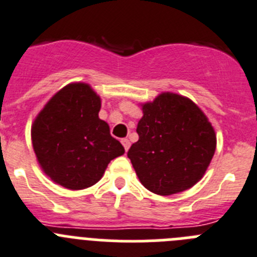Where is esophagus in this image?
I'll return each mask as SVG.
<instances>
[{"mask_svg":"<svg viewBox=\"0 0 257 257\" xmlns=\"http://www.w3.org/2000/svg\"><path fill=\"white\" fill-rule=\"evenodd\" d=\"M121 145H123L124 150L125 151H128L129 147H131V142H129L128 138H123V140H121Z\"/></svg>","mask_w":257,"mask_h":257,"instance_id":"obj_1","label":"esophagus"}]
</instances>
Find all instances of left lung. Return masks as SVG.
Returning a JSON list of instances; mask_svg holds the SVG:
<instances>
[{
  "label": "left lung",
  "instance_id": "obj_1",
  "mask_svg": "<svg viewBox=\"0 0 257 257\" xmlns=\"http://www.w3.org/2000/svg\"><path fill=\"white\" fill-rule=\"evenodd\" d=\"M140 140L128 157L146 189L172 195L190 189L207 171L217 138L205 114L188 97L172 92L142 105Z\"/></svg>",
  "mask_w": 257,
  "mask_h": 257
}]
</instances>
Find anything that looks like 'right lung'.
I'll list each match as a JSON object with an SVG mask.
<instances>
[{
  "label": "right lung",
  "mask_w": 257,
  "mask_h": 257,
  "mask_svg": "<svg viewBox=\"0 0 257 257\" xmlns=\"http://www.w3.org/2000/svg\"><path fill=\"white\" fill-rule=\"evenodd\" d=\"M100 96L82 82L69 83L47 102L31 126V141L45 175L63 188L95 185L124 147L99 117Z\"/></svg>",
  "instance_id": "add662e5"
}]
</instances>
